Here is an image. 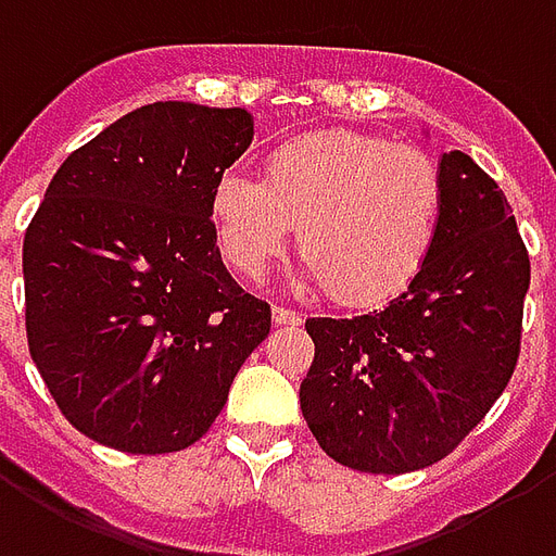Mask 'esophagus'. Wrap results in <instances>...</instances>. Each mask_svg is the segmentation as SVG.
Masks as SVG:
<instances>
[{"label": "esophagus", "instance_id": "34e87169", "mask_svg": "<svg viewBox=\"0 0 556 556\" xmlns=\"http://www.w3.org/2000/svg\"><path fill=\"white\" fill-rule=\"evenodd\" d=\"M300 320H303L300 312L286 309V306H274V324H279V327H298Z\"/></svg>", "mask_w": 556, "mask_h": 556}]
</instances>
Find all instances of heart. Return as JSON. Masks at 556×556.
<instances>
[{
  "label": "heart",
  "mask_w": 556,
  "mask_h": 556,
  "mask_svg": "<svg viewBox=\"0 0 556 556\" xmlns=\"http://www.w3.org/2000/svg\"><path fill=\"white\" fill-rule=\"evenodd\" d=\"M217 241L262 279L298 229L306 279L344 303H382L413 282L442 224V176L418 147L362 131H312L265 155L262 179L226 170L212 194Z\"/></svg>",
  "instance_id": "1"
}]
</instances>
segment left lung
Wrapping results in <instances>:
<instances>
[{
	"label": "left lung",
	"instance_id": "8db88e82",
	"mask_svg": "<svg viewBox=\"0 0 556 556\" xmlns=\"http://www.w3.org/2000/svg\"><path fill=\"white\" fill-rule=\"evenodd\" d=\"M442 224L421 274L356 318H309L300 409L336 463L406 475L445 459L516 371L530 286L507 197L471 155L439 164Z\"/></svg>",
	"mask_w": 556,
	"mask_h": 556
}]
</instances>
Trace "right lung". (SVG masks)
I'll return each instance as SVG.
<instances>
[{
  "label": "right lung",
  "mask_w": 556,
  "mask_h": 556,
  "mask_svg": "<svg viewBox=\"0 0 556 556\" xmlns=\"http://www.w3.org/2000/svg\"><path fill=\"white\" fill-rule=\"evenodd\" d=\"M253 141L244 109L152 102L73 150L23 241L28 353L70 425L126 454L194 445L270 306L224 267L217 179Z\"/></svg>",
  "instance_id": "add662e5"
}]
</instances>
